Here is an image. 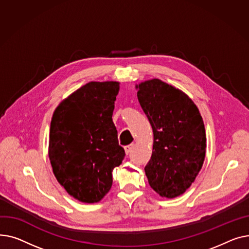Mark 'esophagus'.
Returning a JSON list of instances; mask_svg holds the SVG:
<instances>
[{
  "instance_id": "esophagus-1",
  "label": "esophagus",
  "mask_w": 249,
  "mask_h": 249,
  "mask_svg": "<svg viewBox=\"0 0 249 249\" xmlns=\"http://www.w3.org/2000/svg\"><path fill=\"white\" fill-rule=\"evenodd\" d=\"M133 149H134V143H130V144H127V145H125L124 147V151H125V154L126 155H128L131 151H133Z\"/></svg>"
}]
</instances>
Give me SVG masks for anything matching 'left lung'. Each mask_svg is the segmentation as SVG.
Masks as SVG:
<instances>
[{
	"label": "left lung",
	"instance_id": "8db88e82",
	"mask_svg": "<svg viewBox=\"0 0 249 249\" xmlns=\"http://www.w3.org/2000/svg\"><path fill=\"white\" fill-rule=\"evenodd\" d=\"M136 87L154 133L145 176L160 196H180L195 181L205 159L206 134L202 116L191 98L162 80L155 78Z\"/></svg>",
	"mask_w": 249,
	"mask_h": 249
}]
</instances>
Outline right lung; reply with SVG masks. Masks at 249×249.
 Returning a JSON list of instances; mask_svg holds the SVG:
<instances>
[{"instance_id": "right-lung-1", "label": "right lung", "mask_w": 249, "mask_h": 249, "mask_svg": "<svg viewBox=\"0 0 249 249\" xmlns=\"http://www.w3.org/2000/svg\"><path fill=\"white\" fill-rule=\"evenodd\" d=\"M116 81L86 83L53 113L49 159L57 181L73 198L96 203L112 185V170L125 156L112 122Z\"/></svg>"}]
</instances>
